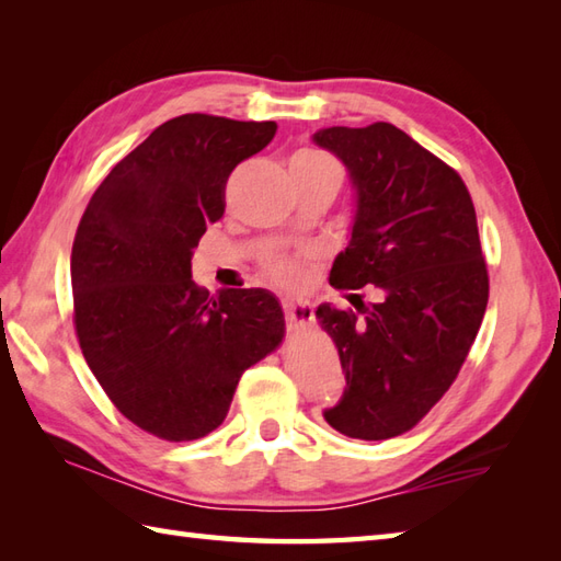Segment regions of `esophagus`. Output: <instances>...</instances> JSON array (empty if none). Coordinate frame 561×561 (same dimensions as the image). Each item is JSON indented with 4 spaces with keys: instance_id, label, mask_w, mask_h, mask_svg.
<instances>
[{
    "instance_id": "34e87169",
    "label": "esophagus",
    "mask_w": 561,
    "mask_h": 561,
    "mask_svg": "<svg viewBox=\"0 0 561 561\" xmlns=\"http://www.w3.org/2000/svg\"><path fill=\"white\" fill-rule=\"evenodd\" d=\"M284 313L291 328H306L313 323V308L308 301H296V299H284Z\"/></svg>"
}]
</instances>
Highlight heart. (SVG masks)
I'll return each instance as SVG.
<instances>
[{
	"mask_svg": "<svg viewBox=\"0 0 561 561\" xmlns=\"http://www.w3.org/2000/svg\"><path fill=\"white\" fill-rule=\"evenodd\" d=\"M291 171H308V173H325L330 178L342 181V169L337 161H332L325 153L301 151L291 159ZM265 277L284 289H296L306 282V257L304 255H270L262 262Z\"/></svg>",
	"mask_w": 561,
	"mask_h": 561,
	"instance_id": "obj_1",
	"label": "heart"
}]
</instances>
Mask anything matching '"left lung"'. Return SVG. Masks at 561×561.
<instances>
[{"instance_id":"8db88e82","label":"left lung","mask_w":561,"mask_h":561,"mask_svg":"<svg viewBox=\"0 0 561 561\" xmlns=\"http://www.w3.org/2000/svg\"><path fill=\"white\" fill-rule=\"evenodd\" d=\"M316 145L337 153L356 187L352 241L330 284H371L378 304L320 306L347 390L325 422L340 434L383 440L410 432L444 398L482 325L490 274L478 214L462 178L390 123L328 127Z\"/></svg>"}]
</instances>
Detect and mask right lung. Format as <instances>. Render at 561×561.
Masks as SVG:
<instances>
[{
  "label": "right lung",
  "instance_id": "obj_1",
  "mask_svg": "<svg viewBox=\"0 0 561 561\" xmlns=\"http://www.w3.org/2000/svg\"><path fill=\"white\" fill-rule=\"evenodd\" d=\"M277 123L178 115L117 161L91 195L71 245L75 330L89 368L129 422L163 440L211 434L245 368L284 340L265 289L217 299L190 277L226 181Z\"/></svg>",
  "mask_w": 561,
  "mask_h": 561
}]
</instances>
